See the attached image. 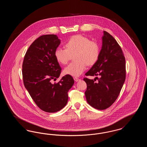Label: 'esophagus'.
Masks as SVG:
<instances>
[{
	"label": "esophagus",
	"mask_w": 147,
	"mask_h": 147,
	"mask_svg": "<svg viewBox=\"0 0 147 147\" xmlns=\"http://www.w3.org/2000/svg\"><path fill=\"white\" fill-rule=\"evenodd\" d=\"M74 80L77 82H78V81H79V80H80V79H79V78H78L75 77V78H74Z\"/></svg>",
	"instance_id": "1"
}]
</instances>
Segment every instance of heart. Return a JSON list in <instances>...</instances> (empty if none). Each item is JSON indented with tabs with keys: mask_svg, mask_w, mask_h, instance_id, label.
Listing matches in <instances>:
<instances>
[{
	"mask_svg": "<svg viewBox=\"0 0 147 147\" xmlns=\"http://www.w3.org/2000/svg\"><path fill=\"white\" fill-rule=\"evenodd\" d=\"M65 49L58 47L55 51L57 61L65 65L69 62L71 56L75 61L64 69L65 74L79 77L86 68V65H92L98 61L100 56V46L98 42L83 35H75L66 42Z\"/></svg>",
	"mask_w": 147,
	"mask_h": 147,
	"instance_id": "obj_1",
	"label": "heart"
}]
</instances>
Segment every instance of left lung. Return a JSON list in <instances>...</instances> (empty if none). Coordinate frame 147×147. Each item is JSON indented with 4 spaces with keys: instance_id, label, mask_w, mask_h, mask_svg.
Segmentation results:
<instances>
[{
    "instance_id": "left-lung-1",
    "label": "left lung",
    "mask_w": 147,
    "mask_h": 147,
    "mask_svg": "<svg viewBox=\"0 0 147 147\" xmlns=\"http://www.w3.org/2000/svg\"><path fill=\"white\" fill-rule=\"evenodd\" d=\"M102 45L98 61L85 76H99L89 79L85 92L88 103L98 110L111 106L118 98L126 79V60L119 43L111 35L104 31Z\"/></svg>"
}]
</instances>
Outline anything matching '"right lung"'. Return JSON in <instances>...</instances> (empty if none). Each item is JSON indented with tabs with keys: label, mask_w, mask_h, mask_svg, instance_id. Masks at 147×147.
Segmentation results:
<instances>
[{
	"label": "right lung",
	"mask_w": 147,
	"mask_h": 147,
	"mask_svg": "<svg viewBox=\"0 0 147 147\" xmlns=\"http://www.w3.org/2000/svg\"><path fill=\"white\" fill-rule=\"evenodd\" d=\"M60 43L57 35L41 36L30 45L22 63L25 87L35 104L45 112L62 109L68 102V92L74 83L69 75L62 77L58 83H52L62 70L55 56Z\"/></svg>",
	"instance_id": "1"
}]
</instances>
